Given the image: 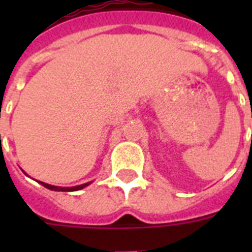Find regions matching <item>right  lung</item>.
I'll return each mask as SVG.
<instances>
[{
  "instance_id": "1",
  "label": "right lung",
  "mask_w": 252,
  "mask_h": 252,
  "mask_svg": "<svg viewBox=\"0 0 252 252\" xmlns=\"http://www.w3.org/2000/svg\"><path fill=\"white\" fill-rule=\"evenodd\" d=\"M41 186H44L45 188H48V189H52V191H64V192H68V191H78V189H82L85 188L86 186H89L90 183H85V184H81V186H76V187H57V186H51V184H47V183H43V182H39Z\"/></svg>"
}]
</instances>
